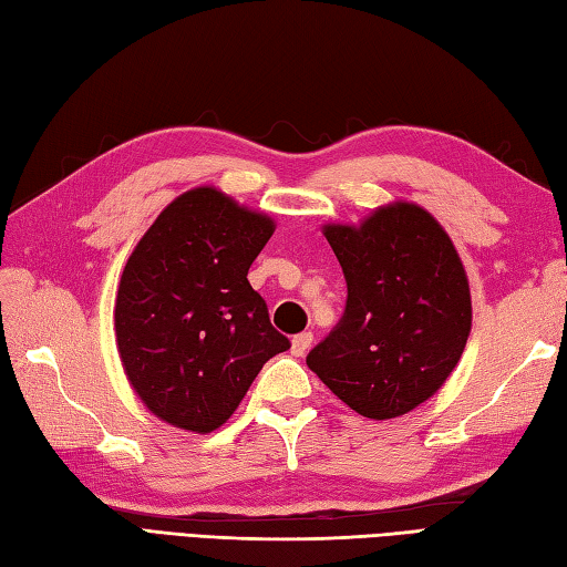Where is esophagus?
Returning <instances> with one entry per match:
<instances>
[{"instance_id": "esophagus-1", "label": "esophagus", "mask_w": 567, "mask_h": 567, "mask_svg": "<svg viewBox=\"0 0 567 567\" xmlns=\"http://www.w3.org/2000/svg\"><path fill=\"white\" fill-rule=\"evenodd\" d=\"M310 347H312V334L310 332H300L291 339V354L293 357H306Z\"/></svg>"}]
</instances>
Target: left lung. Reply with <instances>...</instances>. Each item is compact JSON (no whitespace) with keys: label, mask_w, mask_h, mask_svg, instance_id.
<instances>
[{"label":"left lung","mask_w":567,"mask_h":567,"mask_svg":"<svg viewBox=\"0 0 567 567\" xmlns=\"http://www.w3.org/2000/svg\"><path fill=\"white\" fill-rule=\"evenodd\" d=\"M322 235L347 279V308L308 354V369L354 412L393 420L430 400L456 369L473 308L463 261L430 210L375 208Z\"/></svg>","instance_id":"left-lung-1"}]
</instances>
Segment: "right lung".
I'll return each instance as SVG.
<instances>
[{"mask_svg": "<svg viewBox=\"0 0 567 567\" xmlns=\"http://www.w3.org/2000/svg\"><path fill=\"white\" fill-rule=\"evenodd\" d=\"M274 230L267 213L196 186L131 251L113 330L125 379L157 420L210 434L233 417L264 363L291 347L247 281Z\"/></svg>", "mask_w": 567, "mask_h": 567, "instance_id": "obj_1", "label": "right lung"}]
</instances>
